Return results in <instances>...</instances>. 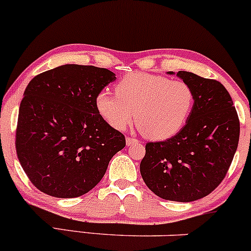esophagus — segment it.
I'll use <instances>...</instances> for the list:
<instances>
[{"mask_svg": "<svg viewBox=\"0 0 251 251\" xmlns=\"http://www.w3.org/2000/svg\"><path fill=\"white\" fill-rule=\"evenodd\" d=\"M137 143H138V139L134 138V137H127V138H126V144L127 145L137 144Z\"/></svg>", "mask_w": 251, "mask_h": 251, "instance_id": "1", "label": "esophagus"}]
</instances>
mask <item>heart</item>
I'll return each instance as SVG.
<instances>
[{"label":"heart","instance_id":"1","mask_svg":"<svg viewBox=\"0 0 251 251\" xmlns=\"http://www.w3.org/2000/svg\"><path fill=\"white\" fill-rule=\"evenodd\" d=\"M194 102V90L187 82L133 73L115 84V94L104 90L99 93L95 108L114 130H126L136 117V125L143 136L164 140L186 125Z\"/></svg>","mask_w":251,"mask_h":251}]
</instances>
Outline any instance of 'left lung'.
I'll list each match as a JSON object with an SVG mask.
<instances>
[{
    "label": "left lung",
    "instance_id": "obj_1",
    "mask_svg": "<svg viewBox=\"0 0 251 251\" xmlns=\"http://www.w3.org/2000/svg\"><path fill=\"white\" fill-rule=\"evenodd\" d=\"M177 76L194 90L193 111L174 137L145 145L140 174L157 197L189 202L210 194L226 176L238 147L239 119L220 82L188 71Z\"/></svg>",
    "mask_w": 251,
    "mask_h": 251
}]
</instances>
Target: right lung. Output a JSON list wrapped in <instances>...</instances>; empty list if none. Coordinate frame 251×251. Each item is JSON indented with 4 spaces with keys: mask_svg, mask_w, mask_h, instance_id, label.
I'll list each match as a JSON object with an SVG mask.
<instances>
[{
    "mask_svg": "<svg viewBox=\"0 0 251 251\" xmlns=\"http://www.w3.org/2000/svg\"><path fill=\"white\" fill-rule=\"evenodd\" d=\"M114 79L108 69L67 64L39 74L27 85L15 148L40 192L81 197L100 182L112 157L125 148V136L95 108L96 95Z\"/></svg>",
    "mask_w": 251,
    "mask_h": 251,
    "instance_id": "obj_1",
    "label": "right lung"
}]
</instances>
